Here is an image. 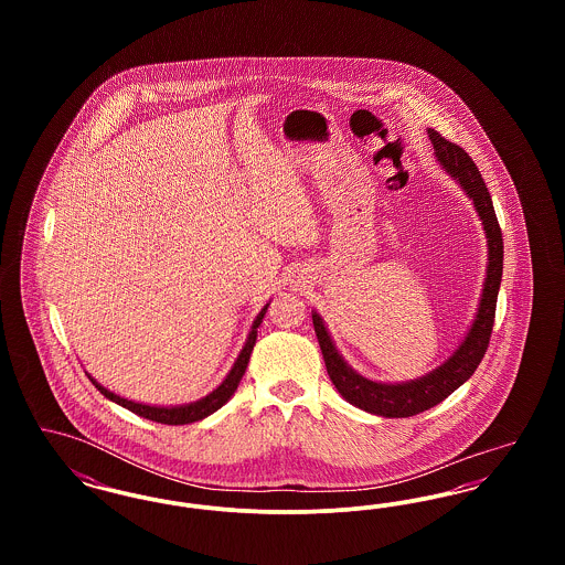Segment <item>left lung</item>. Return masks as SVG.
<instances>
[{"label": "left lung", "mask_w": 565, "mask_h": 565, "mask_svg": "<svg viewBox=\"0 0 565 565\" xmlns=\"http://www.w3.org/2000/svg\"><path fill=\"white\" fill-rule=\"evenodd\" d=\"M428 137L434 146L436 161L440 162V167L463 189L468 199H472L475 210L483 222L484 237H487L489 263H487L483 295H481L477 318L470 326L468 334L454 351V355L428 375L404 381V383H379V381L358 375L351 369L350 364L343 360V355L334 348L320 313L313 311V328L320 341V350L323 353L330 381L348 403L381 417H413L417 413H424L431 406L443 403L461 383H466L470 376L475 375L477 366L483 360L484 351L489 348L498 290H500L502 269H504L502 231H500L495 210L479 167L466 154L463 148L451 143L438 131L428 129Z\"/></svg>", "instance_id": "obj_1"}]
</instances>
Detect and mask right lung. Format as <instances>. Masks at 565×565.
Returning a JSON list of instances; mask_svg holds the SVG:
<instances>
[{
	"label": "right lung",
	"instance_id": "add662e5",
	"mask_svg": "<svg viewBox=\"0 0 565 565\" xmlns=\"http://www.w3.org/2000/svg\"><path fill=\"white\" fill-rule=\"evenodd\" d=\"M267 307H269V305L263 307V311L256 316V320L252 323V330H249V334H247V341H245V345H243L239 358L235 360L231 373L215 387L212 394H207L205 398H201V401H196V403L180 404V406H150V404L134 403V401H127V398H122V396L109 392L102 383H97L93 376L88 375V379L93 381V385H95L108 401H111V403L120 404V406L129 408L135 415L146 417V419H152V422H157V424L184 426V424H192V422L205 419L207 415L215 413L220 406H224V404L228 403L231 396L235 394V390H237V385H239V381H242L243 373H245V369H247L252 350H254V345H256L258 326H260L265 313H267Z\"/></svg>",
	"mask_w": 565,
	"mask_h": 565
}]
</instances>
